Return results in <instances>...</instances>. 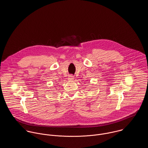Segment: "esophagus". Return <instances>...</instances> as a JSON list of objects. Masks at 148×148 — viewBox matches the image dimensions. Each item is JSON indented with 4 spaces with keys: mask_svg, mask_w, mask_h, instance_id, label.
I'll return each instance as SVG.
<instances>
[{
    "mask_svg": "<svg viewBox=\"0 0 148 148\" xmlns=\"http://www.w3.org/2000/svg\"><path fill=\"white\" fill-rule=\"evenodd\" d=\"M74 79V75H69V81H73Z\"/></svg>",
    "mask_w": 148,
    "mask_h": 148,
    "instance_id": "esophagus-1",
    "label": "esophagus"
}]
</instances>
